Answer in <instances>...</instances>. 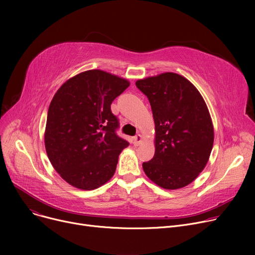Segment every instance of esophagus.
Segmentation results:
<instances>
[{
	"label": "esophagus",
	"instance_id": "34e87169",
	"mask_svg": "<svg viewBox=\"0 0 255 255\" xmlns=\"http://www.w3.org/2000/svg\"><path fill=\"white\" fill-rule=\"evenodd\" d=\"M133 139H134V145H138L142 141V136L140 134H137L134 136V138Z\"/></svg>",
	"mask_w": 255,
	"mask_h": 255
}]
</instances>
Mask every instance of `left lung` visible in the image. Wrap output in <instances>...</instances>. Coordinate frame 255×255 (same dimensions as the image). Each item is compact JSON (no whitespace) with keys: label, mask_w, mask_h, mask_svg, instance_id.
<instances>
[{"label":"left lung","mask_w":255,"mask_h":255,"mask_svg":"<svg viewBox=\"0 0 255 255\" xmlns=\"http://www.w3.org/2000/svg\"><path fill=\"white\" fill-rule=\"evenodd\" d=\"M155 122V154L142 163L148 178L173 190L193 182L208 163L214 128L207 104L184 76L165 72L138 79Z\"/></svg>","instance_id":"left-lung-1"}]
</instances>
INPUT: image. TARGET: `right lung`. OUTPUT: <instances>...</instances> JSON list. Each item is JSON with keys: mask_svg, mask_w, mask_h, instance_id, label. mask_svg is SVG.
<instances>
[{"mask_svg": "<svg viewBox=\"0 0 255 255\" xmlns=\"http://www.w3.org/2000/svg\"><path fill=\"white\" fill-rule=\"evenodd\" d=\"M130 83L102 70H88L64 83L47 113L45 149L51 165L70 185L93 190L110 181L129 142L117 135L111 104Z\"/></svg>", "mask_w": 255, "mask_h": 255, "instance_id": "right-lung-1", "label": "right lung"}]
</instances>
